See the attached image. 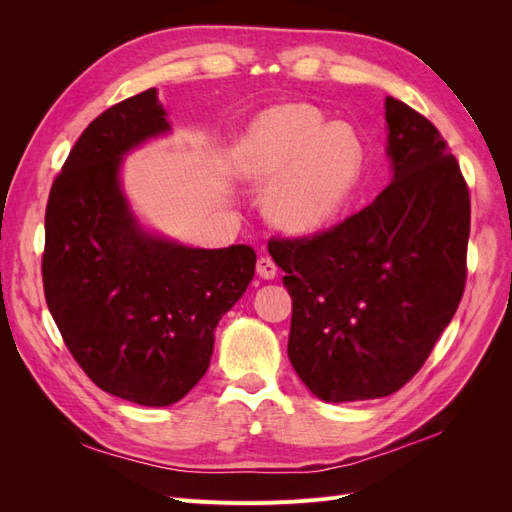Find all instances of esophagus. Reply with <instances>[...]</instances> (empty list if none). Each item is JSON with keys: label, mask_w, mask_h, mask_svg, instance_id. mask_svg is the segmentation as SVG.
I'll return each instance as SVG.
<instances>
[{"label": "esophagus", "mask_w": 512, "mask_h": 512, "mask_svg": "<svg viewBox=\"0 0 512 512\" xmlns=\"http://www.w3.org/2000/svg\"><path fill=\"white\" fill-rule=\"evenodd\" d=\"M256 273L260 277H265V280H273V277L277 275V265L269 256H260L256 262Z\"/></svg>", "instance_id": "1"}]
</instances>
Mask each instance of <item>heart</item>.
Returning a JSON list of instances; mask_svg holds the SVG:
<instances>
[{
	"instance_id": "1",
	"label": "heart",
	"mask_w": 512,
	"mask_h": 512,
	"mask_svg": "<svg viewBox=\"0 0 512 512\" xmlns=\"http://www.w3.org/2000/svg\"><path fill=\"white\" fill-rule=\"evenodd\" d=\"M363 151L344 123H327L316 106L282 104L262 113L237 143L235 173L269 183L265 207L290 235L327 226L359 177Z\"/></svg>"
}]
</instances>
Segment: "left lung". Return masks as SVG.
Returning <instances> with one entry per match:
<instances>
[{
    "label": "left lung",
    "instance_id": "left-lung-1",
    "mask_svg": "<svg viewBox=\"0 0 512 512\" xmlns=\"http://www.w3.org/2000/svg\"><path fill=\"white\" fill-rule=\"evenodd\" d=\"M393 179L374 203L314 237L271 239L292 297L288 356L322 401L399 391L453 320L470 237V192L438 128L384 100Z\"/></svg>",
    "mask_w": 512,
    "mask_h": 512
}]
</instances>
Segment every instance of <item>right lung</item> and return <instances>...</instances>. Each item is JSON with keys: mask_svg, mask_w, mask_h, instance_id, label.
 <instances>
[{"mask_svg": "<svg viewBox=\"0 0 512 512\" xmlns=\"http://www.w3.org/2000/svg\"><path fill=\"white\" fill-rule=\"evenodd\" d=\"M170 132L147 89L89 123L44 215L49 312L91 382L138 406H170L209 367L215 327L250 286V245L200 250L151 235L121 190L123 156Z\"/></svg>", "mask_w": 512, "mask_h": 512, "instance_id": "add662e5", "label": "right lung"}]
</instances>
